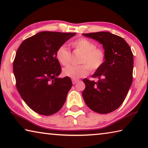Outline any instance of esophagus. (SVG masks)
Wrapping results in <instances>:
<instances>
[{"instance_id":"esophagus-1","label":"esophagus","mask_w":148,"mask_h":148,"mask_svg":"<svg viewBox=\"0 0 148 148\" xmlns=\"http://www.w3.org/2000/svg\"><path fill=\"white\" fill-rule=\"evenodd\" d=\"M72 84L74 85V84H76L77 82H78L79 80L78 79H72Z\"/></svg>"}]
</instances>
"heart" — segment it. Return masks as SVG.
I'll list each match as a JSON object with an SVG mask.
<instances>
[{"label": "heart", "mask_w": 148, "mask_h": 148, "mask_svg": "<svg viewBox=\"0 0 148 148\" xmlns=\"http://www.w3.org/2000/svg\"><path fill=\"white\" fill-rule=\"evenodd\" d=\"M71 46L76 51L79 52V65H71L63 69L65 76L73 79L87 76L91 72H95L103 65L105 61L104 50L96 47V45L88 39L81 38L76 40L71 43ZM56 58L63 66L70 64L71 60V53L64 46H60L56 53Z\"/></svg>", "instance_id": "1"}]
</instances>
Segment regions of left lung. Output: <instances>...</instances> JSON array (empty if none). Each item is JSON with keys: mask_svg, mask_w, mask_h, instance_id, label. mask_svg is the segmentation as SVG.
<instances>
[{"mask_svg": "<svg viewBox=\"0 0 148 148\" xmlns=\"http://www.w3.org/2000/svg\"><path fill=\"white\" fill-rule=\"evenodd\" d=\"M82 34L102 44L106 56L103 65L92 76L98 80L83 79L86 88L82 96L92 111L110 113L121 106L131 87L133 54L126 41L117 35L109 32Z\"/></svg>", "mask_w": 148, "mask_h": 148, "instance_id": "obj_1", "label": "left lung"}]
</instances>
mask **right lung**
<instances>
[{
  "label": "right lung",
  "instance_id": "obj_1",
  "mask_svg": "<svg viewBox=\"0 0 148 148\" xmlns=\"http://www.w3.org/2000/svg\"><path fill=\"white\" fill-rule=\"evenodd\" d=\"M76 33L43 31L27 38L17 50L13 71L19 93L30 108L44 116L61 110L72 84L58 77L61 65L57 49Z\"/></svg>",
  "mask_w": 148,
  "mask_h": 148
}]
</instances>
